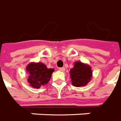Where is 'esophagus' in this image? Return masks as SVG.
<instances>
[{
	"label": "esophagus",
	"instance_id": "obj_1",
	"mask_svg": "<svg viewBox=\"0 0 121 121\" xmlns=\"http://www.w3.org/2000/svg\"><path fill=\"white\" fill-rule=\"evenodd\" d=\"M59 70H60V71H61V72H65V67L59 68Z\"/></svg>",
	"mask_w": 121,
	"mask_h": 121
}]
</instances>
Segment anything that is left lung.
I'll use <instances>...</instances> for the list:
<instances>
[{"mask_svg":"<svg viewBox=\"0 0 121 121\" xmlns=\"http://www.w3.org/2000/svg\"><path fill=\"white\" fill-rule=\"evenodd\" d=\"M70 72L73 86H75L86 85L92 77L91 67L81 62H76L74 67L70 70Z\"/></svg>","mask_w":121,"mask_h":121,"instance_id":"left-lung-1","label":"left lung"}]
</instances>
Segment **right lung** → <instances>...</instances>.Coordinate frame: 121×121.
Listing matches in <instances>:
<instances>
[{
    "label": "right lung",
    "instance_id": "add662e5",
    "mask_svg": "<svg viewBox=\"0 0 121 121\" xmlns=\"http://www.w3.org/2000/svg\"><path fill=\"white\" fill-rule=\"evenodd\" d=\"M26 70L29 73V83L32 87L36 89L48 83L54 72V69H49L42 62L29 64Z\"/></svg>",
    "mask_w": 121,
    "mask_h": 121
}]
</instances>
